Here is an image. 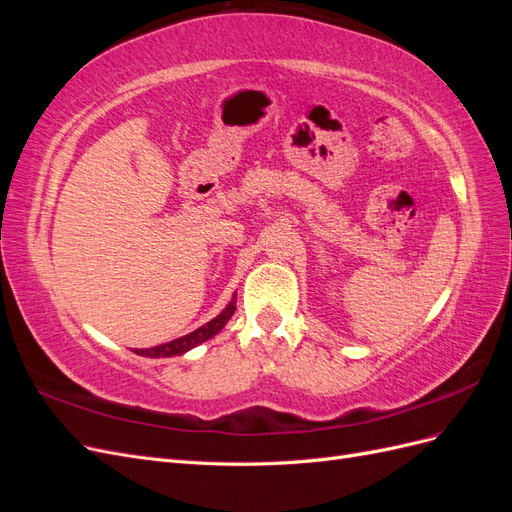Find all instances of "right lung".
Returning a JSON list of instances; mask_svg holds the SVG:
<instances>
[{"label":"right lung","mask_w":512,"mask_h":512,"mask_svg":"<svg viewBox=\"0 0 512 512\" xmlns=\"http://www.w3.org/2000/svg\"><path fill=\"white\" fill-rule=\"evenodd\" d=\"M235 309H237V294H232V299L228 301V305L222 309V312L213 320H209L207 324H203V327H198L196 331L183 335V337H177V339H173V342H166V344L153 346V348H136L134 352L141 356H149V359H164V356L185 354L188 350L207 342V339H211L213 335H218L226 327V322L232 318V314H235Z\"/></svg>","instance_id":"obj_1"}]
</instances>
